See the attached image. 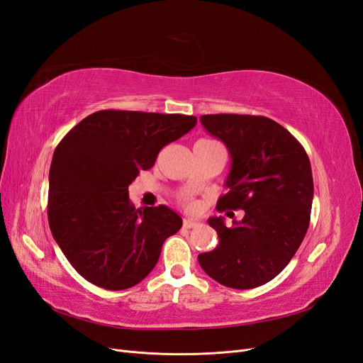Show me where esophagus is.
<instances>
[{
    "label": "esophagus",
    "instance_id": "obj_1",
    "mask_svg": "<svg viewBox=\"0 0 363 363\" xmlns=\"http://www.w3.org/2000/svg\"><path fill=\"white\" fill-rule=\"evenodd\" d=\"M199 225H200V223L195 221V219H184V221H183V227L184 228H195V227H199Z\"/></svg>",
    "mask_w": 363,
    "mask_h": 363
}]
</instances>
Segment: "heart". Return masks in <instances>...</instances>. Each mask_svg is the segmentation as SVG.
Here are the masks:
<instances>
[{
  "mask_svg": "<svg viewBox=\"0 0 363 363\" xmlns=\"http://www.w3.org/2000/svg\"><path fill=\"white\" fill-rule=\"evenodd\" d=\"M184 204L188 206V207H192V206H194V204H192V201H189V200H186V201H184Z\"/></svg>",
  "mask_w": 363,
  "mask_h": 363,
  "instance_id": "b5f03b06",
  "label": "heart"
}]
</instances>
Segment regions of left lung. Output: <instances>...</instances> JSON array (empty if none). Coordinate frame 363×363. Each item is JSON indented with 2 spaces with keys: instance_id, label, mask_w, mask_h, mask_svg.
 I'll return each mask as SVG.
<instances>
[{
  "instance_id": "obj_1",
  "label": "left lung",
  "mask_w": 363,
  "mask_h": 363,
  "mask_svg": "<svg viewBox=\"0 0 363 363\" xmlns=\"http://www.w3.org/2000/svg\"><path fill=\"white\" fill-rule=\"evenodd\" d=\"M201 124L221 139L232 157L218 211L242 208L233 227L211 218L219 238L199 262L208 277L233 289L268 283L288 265L311 223L313 179L309 156L289 131L267 116L203 115Z\"/></svg>"
}]
</instances>
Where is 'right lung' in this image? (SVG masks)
Masks as SVG:
<instances>
[{
  "label": "right lung",
  "mask_w": 363,
  "mask_h": 363,
  "mask_svg": "<svg viewBox=\"0 0 363 363\" xmlns=\"http://www.w3.org/2000/svg\"><path fill=\"white\" fill-rule=\"evenodd\" d=\"M196 124L195 116L100 111L80 121L52 155L48 223L83 279L108 291L144 280L183 221L167 206L136 208L128 186L159 151Z\"/></svg>",
  "instance_id": "1"
}]
</instances>
